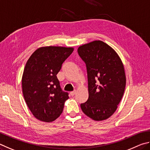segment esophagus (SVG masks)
<instances>
[{
  "mask_svg": "<svg viewBox=\"0 0 150 150\" xmlns=\"http://www.w3.org/2000/svg\"><path fill=\"white\" fill-rule=\"evenodd\" d=\"M70 96H74L76 94V91H71V92L70 93Z\"/></svg>",
  "mask_w": 150,
  "mask_h": 150,
  "instance_id": "obj_1",
  "label": "esophagus"
}]
</instances>
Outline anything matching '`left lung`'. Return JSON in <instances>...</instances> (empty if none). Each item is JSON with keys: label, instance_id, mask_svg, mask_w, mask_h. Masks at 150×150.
Masks as SVG:
<instances>
[{"label": "left lung", "instance_id": "left-lung-1", "mask_svg": "<svg viewBox=\"0 0 150 150\" xmlns=\"http://www.w3.org/2000/svg\"><path fill=\"white\" fill-rule=\"evenodd\" d=\"M78 52L86 64L88 80V99L81 109L94 120H106L116 111L125 92L127 79L122 60L99 40L82 45Z\"/></svg>", "mask_w": 150, "mask_h": 150}]
</instances>
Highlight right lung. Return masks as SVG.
<instances>
[{
  "mask_svg": "<svg viewBox=\"0 0 150 150\" xmlns=\"http://www.w3.org/2000/svg\"><path fill=\"white\" fill-rule=\"evenodd\" d=\"M73 51V47H41L26 62L22 78L23 98L31 113L41 121L56 120L69 98L60 89L57 74Z\"/></svg>",
  "mask_w": 150,
  "mask_h": 150,
  "instance_id": "add662e5",
  "label": "right lung"
}]
</instances>
